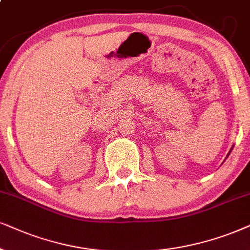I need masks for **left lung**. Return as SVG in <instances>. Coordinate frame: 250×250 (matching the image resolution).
Wrapping results in <instances>:
<instances>
[{"label":"left lung","mask_w":250,"mask_h":250,"mask_svg":"<svg viewBox=\"0 0 250 250\" xmlns=\"http://www.w3.org/2000/svg\"><path fill=\"white\" fill-rule=\"evenodd\" d=\"M233 148V147H232ZM232 148H230V150H232ZM229 152H230V151H229ZM229 154H227V157H229Z\"/></svg>","instance_id":"1"}]
</instances>
